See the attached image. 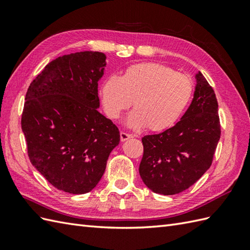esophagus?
Listing matches in <instances>:
<instances>
[{
    "label": "esophagus",
    "mask_w": 250,
    "mask_h": 250,
    "mask_svg": "<svg viewBox=\"0 0 250 250\" xmlns=\"http://www.w3.org/2000/svg\"><path fill=\"white\" fill-rule=\"evenodd\" d=\"M132 137H133V135H132V134L126 133V132H124V131L120 132V140H121V142H125L126 140L132 139Z\"/></svg>",
    "instance_id": "esophagus-1"
}]
</instances>
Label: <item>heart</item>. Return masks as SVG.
<instances>
[{
	"mask_svg": "<svg viewBox=\"0 0 250 250\" xmlns=\"http://www.w3.org/2000/svg\"><path fill=\"white\" fill-rule=\"evenodd\" d=\"M193 90V82L187 74L148 62L129 66L120 77L106 78L101 94L110 119L118 120L134 100L135 109L129 116L128 125L158 132L171 128L179 120L192 99Z\"/></svg>",
	"mask_w": 250,
	"mask_h": 250,
	"instance_id": "heart-1",
	"label": "heart"
}]
</instances>
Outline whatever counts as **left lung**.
Returning a JSON list of instances; mask_svg holds the SVG:
<instances>
[{"mask_svg": "<svg viewBox=\"0 0 250 250\" xmlns=\"http://www.w3.org/2000/svg\"><path fill=\"white\" fill-rule=\"evenodd\" d=\"M220 134L214 89L199 72L194 98L182 119L161 133L142 139L143 182L156 193L183 192L211 166Z\"/></svg>", "mask_w": 250, "mask_h": 250, "instance_id": "8db88e82", "label": "left lung"}]
</instances>
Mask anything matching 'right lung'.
I'll list each match as a JSON object with an SVG mask.
<instances>
[{"mask_svg": "<svg viewBox=\"0 0 250 250\" xmlns=\"http://www.w3.org/2000/svg\"><path fill=\"white\" fill-rule=\"evenodd\" d=\"M106 57L83 51L52 60L30 83L21 116L28 156L48 183L73 194L102 178L119 130L98 111Z\"/></svg>", "mask_w": 250, "mask_h": 250, "instance_id": "obj_1", "label": "right lung"}]
</instances>
